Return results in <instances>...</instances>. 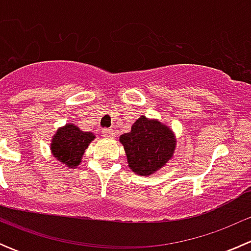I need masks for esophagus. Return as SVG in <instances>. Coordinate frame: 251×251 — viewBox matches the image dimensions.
I'll use <instances>...</instances> for the list:
<instances>
[{
    "instance_id": "obj_1",
    "label": "esophagus",
    "mask_w": 251,
    "mask_h": 251,
    "mask_svg": "<svg viewBox=\"0 0 251 251\" xmlns=\"http://www.w3.org/2000/svg\"><path fill=\"white\" fill-rule=\"evenodd\" d=\"M103 136L107 138H113L114 137V131L111 130V128H104V130L102 131Z\"/></svg>"
}]
</instances>
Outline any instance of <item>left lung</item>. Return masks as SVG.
<instances>
[{
  "instance_id": "8db88e82",
  "label": "left lung",
  "mask_w": 251,
  "mask_h": 251,
  "mask_svg": "<svg viewBox=\"0 0 251 251\" xmlns=\"http://www.w3.org/2000/svg\"><path fill=\"white\" fill-rule=\"evenodd\" d=\"M128 166L133 173L151 175L168 163L175 151V137L165 125L141 116L131 131L120 136Z\"/></svg>"
}]
</instances>
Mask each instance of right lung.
Returning <instances> with one entry per match:
<instances>
[{"mask_svg": "<svg viewBox=\"0 0 251 251\" xmlns=\"http://www.w3.org/2000/svg\"><path fill=\"white\" fill-rule=\"evenodd\" d=\"M93 138L95 136L91 132H83L76 126L67 125L55 133L50 148L58 160L75 168Z\"/></svg>", "mask_w": 251, "mask_h": 251, "instance_id": "add662e5", "label": "right lung"}]
</instances>
